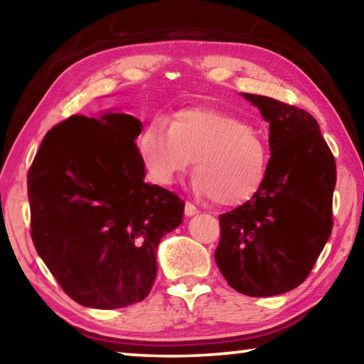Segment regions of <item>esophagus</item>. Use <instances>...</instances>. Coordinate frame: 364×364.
<instances>
[{"mask_svg":"<svg viewBox=\"0 0 364 364\" xmlns=\"http://www.w3.org/2000/svg\"><path fill=\"white\" fill-rule=\"evenodd\" d=\"M199 210H197L194 204H191V202H186V205H184V215L186 217H193V215H197Z\"/></svg>","mask_w":364,"mask_h":364,"instance_id":"obj_1","label":"esophagus"}]
</instances>
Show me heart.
I'll return each instance as SVG.
<instances>
[{"instance_id":"obj_1","label":"heart","mask_w":364,"mask_h":364,"mask_svg":"<svg viewBox=\"0 0 364 364\" xmlns=\"http://www.w3.org/2000/svg\"><path fill=\"white\" fill-rule=\"evenodd\" d=\"M152 180L171 184L194 160L193 189L220 207L249 202L268 173V147L247 123L213 109H184L170 125L154 120L139 138Z\"/></svg>"}]
</instances>
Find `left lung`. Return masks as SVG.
Segmentation results:
<instances>
[{"label":"left lung","instance_id":"left-lung-1","mask_svg":"<svg viewBox=\"0 0 364 364\" xmlns=\"http://www.w3.org/2000/svg\"><path fill=\"white\" fill-rule=\"evenodd\" d=\"M242 95L269 122L271 159L260 191L218 217L215 260L234 291L271 297L300 286L328 242L336 160L306 110Z\"/></svg>","mask_w":364,"mask_h":364}]
</instances>
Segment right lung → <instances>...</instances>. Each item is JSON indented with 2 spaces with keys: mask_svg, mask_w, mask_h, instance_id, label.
Returning <instances> with one entry per match:
<instances>
[{
  "mask_svg": "<svg viewBox=\"0 0 364 364\" xmlns=\"http://www.w3.org/2000/svg\"><path fill=\"white\" fill-rule=\"evenodd\" d=\"M128 114L72 115L46 133L27 175L30 234L63 291L100 310L149 295L157 245L181 225L184 202L144 183Z\"/></svg>",
  "mask_w": 364,
  "mask_h": 364,
  "instance_id": "right-lung-1",
  "label": "right lung"
}]
</instances>
